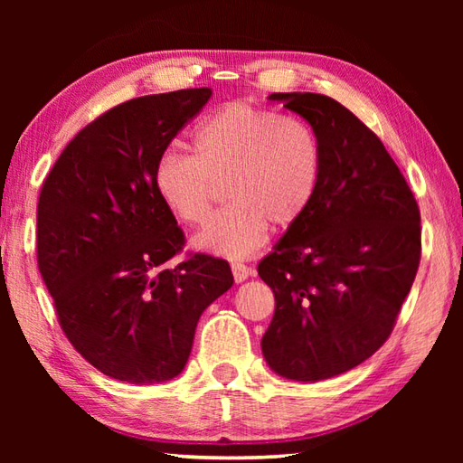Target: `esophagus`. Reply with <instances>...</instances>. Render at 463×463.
Instances as JSON below:
<instances>
[{
    "mask_svg": "<svg viewBox=\"0 0 463 463\" xmlns=\"http://www.w3.org/2000/svg\"><path fill=\"white\" fill-rule=\"evenodd\" d=\"M231 270H232L234 282H244L252 274V270L247 267V264H242V262H232L231 264Z\"/></svg>",
    "mask_w": 463,
    "mask_h": 463,
    "instance_id": "esophagus-1",
    "label": "esophagus"
}]
</instances>
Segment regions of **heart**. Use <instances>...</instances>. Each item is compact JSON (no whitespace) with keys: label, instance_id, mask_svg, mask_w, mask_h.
Returning a JSON list of instances; mask_svg holds the SVG:
<instances>
[{"label":"heart","instance_id":"heart-1","mask_svg":"<svg viewBox=\"0 0 463 463\" xmlns=\"http://www.w3.org/2000/svg\"><path fill=\"white\" fill-rule=\"evenodd\" d=\"M194 155L166 151L153 171L161 203L199 224L226 183L231 204L196 234L199 249L244 259L269 224L287 231L308 213L322 179V145L308 123L250 101L219 107L194 133Z\"/></svg>","mask_w":463,"mask_h":463}]
</instances>
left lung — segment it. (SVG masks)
Listing matches in <instances>:
<instances>
[{
  "instance_id": "obj_1",
  "label": "left lung",
  "mask_w": 463,
  "mask_h": 463,
  "mask_svg": "<svg viewBox=\"0 0 463 463\" xmlns=\"http://www.w3.org/2000/svg\"><path fill=\"white\" fill-rule=\"evenodd\" d=\"M322 145V179L259 277L274 292L262 354L282 378L317 382L370 358L396 326L421 257L420 209L378 135L332 97L272 93Z\"/></svg>"
}]
</instances>
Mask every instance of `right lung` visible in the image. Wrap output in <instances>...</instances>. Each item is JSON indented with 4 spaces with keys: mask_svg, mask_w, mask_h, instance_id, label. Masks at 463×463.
<instances>
[{
    "mask_svg": "<svg viewBox=\"0 0 463 463\" xmlns=\"http://www.w3.org/2000/svg\"><path fill=\"white\" fill-rule=\"evenodd\" d=\"M211 90L145 95L77 133L37 203V267L71 346L105 376L159 383L183 372L194 328L232 287L229 262L189 252L153 184L159 156Z\"/></svg>",
    "mask_w": 463,
    "mask_h": 463,
    "instance_id": "obj_1",
    "label": "right lung"
}]
</instances>
